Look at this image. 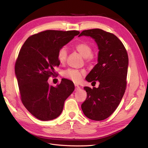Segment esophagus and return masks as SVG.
<instances>
[{
  "label": "esophagus",
  "mask_w": 148,
  "mask_h": 148,
  "mask_svg": "<svg viewBox=\"0 0 148 148\" xmlns=\"http://www.w3.org/2000/svg\"><path fill=\"white\" fill-rule=\"evenodd\" d=\"M75 91H78L80 89V87L79 86V85L78 84H75Z\"/></svg>",
  "instance_id": "obj_1"
}]
</instances>
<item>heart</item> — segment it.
<instances>
[{
  "mask_svg": "<svg viewBox=\"0 0 148 148\" xmlns=\"http://www.w3.org/2000/svg\"><path fill=\"white\" fill-rule=\"evenodd\" d=\"M75 49L77 50L80 54L84 58H85L86 62H91L94 56L92 54V49L91 46L86 42H79L75 46ZM67 51L64 47L61 48L58 52L57 57L58 60L61 64H64L67 58ZM85 74L84 70H78L73 69H69L65 70L63 72L64 77L67 79H70L74 82H78L82 79V76Z\"/></svg>",
  "mask_w": 148,
  "mask_h": 148,
  "instance_id": "obj_1",
  "label": "heart"
}]
</instances>
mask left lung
I'll return each instance as SVG.
<instances>
[{
    "instance_id": "1",
    "label": "left lung",
    "mask_w": 148,
    "mask_h": 148,
    "mask_svg": "<svg viewBox=\"0 0 148 148\" xmlns=\"http://www.w3.org/2000/svg\"><path fill=\"white\" fill-rule=\"evenodd\" d=\"M95 39L99 49L97 64L86 77L88 82H99L98 88L84 87L87 98L82 104L84 114L92 120H103L117 108L127 86V52L114 34L101 29L84 30L78 36Z\"/></svg>"
}]
</instances>
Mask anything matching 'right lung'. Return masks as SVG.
<instances>
[{"mask_svg": "<svg viewBox=\"0 0 148 148\" xmlns=\"http://www.w3.org/2000/svg\"><path fill=\"white\" fill-rule=\"evenodd\" d=\"M79 34L78 31L46 30L31 36L22 46L15 63V73L21 100L39 120L55 119L63 110L64 102L75 89L73 83L63 78L56 87L48 78L59 66L58 52Z\"/></svg>", "mask_w": 148, "mask_h": 148, "instance_id": "1", "label": "right lung"}]
</instances>
